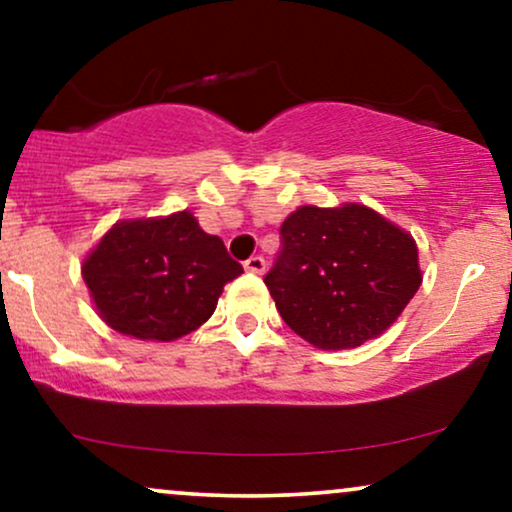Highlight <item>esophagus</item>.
<instances>
[{
	"label": "esophagus",
	"mask_w": 512,
	"mask_h": 512,
	"mask_svg": "<svg viewBox=\"0 0 512 512\" xmlns=\"http://www.w3.org/2000/svg\"><path fill=\"white\" fill-rule=\"evenodd\" d=\"M264 267H267V262H264L262 255H252L250 260H245V272H252V274H262Z\"/></svg>",
	"instance_id": "34e87169"
}]
</instances>
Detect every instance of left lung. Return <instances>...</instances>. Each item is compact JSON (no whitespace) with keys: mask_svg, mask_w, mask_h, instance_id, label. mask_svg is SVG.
<instances>
[{"mask_svg":"<svg viewBox=\"0 0 512 512\" xmlns=\"http://www.w3.org/2000/svg\"><path fill=\"white\" fill-rule=\"evenodd\" d=\"M279 236L264 284L286 325L317 349L383 334L421 286L414 240L363 204L301 207Z\"/></svg>","mask_w":512,"mask_h":512,"instance_id":"obj_1","label":"left lung"}]
</instances>
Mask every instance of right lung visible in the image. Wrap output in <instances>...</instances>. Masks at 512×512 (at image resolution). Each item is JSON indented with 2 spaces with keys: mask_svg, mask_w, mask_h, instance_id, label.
Segmentation results:
<instances>
[{
  "mask_svg": "<svg viewBox=\"0 0 512 512\" xmlns=\"http://www.w3.org/2000/svg\"><path fill=\"white\" fill-rule=\"evenodd\" d=\"M81 272L113 330L173 342L209 320L223 286L243 267L221 238L204 233L190 211H180L115 223Z\"/></svg>",
  "mask_w": 512,
  "mask_h": 512,
  "instance_id": "1",
  "label": "right lung"
}]
</instances>
